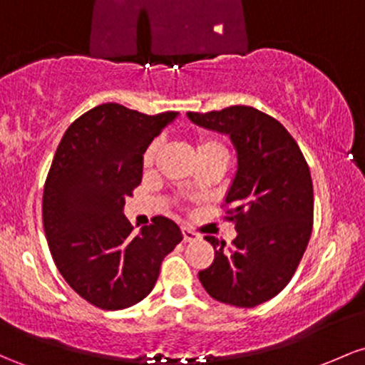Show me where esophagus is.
<instances>
[{"label": "esophagus", "mask_w": 365, "mask_h": 365, "mask_svg": "<svg viewBox=\"0 0 365 365\" xmlns=\"http://www.w3.org/2000/svg\"><path fill=\"white\" fill-rule=\"evenodd\" d=\"M182 235H183V241L185 242L197 241L199 239V234H195L194 230H190V228H187V227H182Z\"/></svg>", "instance_id": "34e87169"}]
</instances>
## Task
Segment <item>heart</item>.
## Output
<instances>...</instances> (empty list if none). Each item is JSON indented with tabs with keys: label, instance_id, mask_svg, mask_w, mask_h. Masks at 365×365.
<instances>
[{
	"label": "heart",
	"instance_id": "obj_1",
	"mask_svg": "<svg viewBox=\"0 0 365 365\" xmlns=\"http://www.w3.org/2000/svg\"><path fill=\"white\" fill-rule=\"evenodd\" d=\"M158 149H159V143L158 142H152L150 145L147 147L145 152H143V158H142L143 166H145V168L152 166V163H154V159H155V154H158ZM213 150H216V152H225V154H227V150H225V147H223V143L218 142V140H215V138L202 137V138L197 140V143H195V154H197V155L199 154H204V152H213Z\"/></svg>",
	"mask_w": 365,
	"mask_h": 365
}]
</instances>
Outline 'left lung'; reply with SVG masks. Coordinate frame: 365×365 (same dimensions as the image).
Listing matches in <instances>:
<instances>
[{
  "label": "left lung",
  "instance_id": "8db88e82",
  "mask_svg": "<svg viewBox=\"0 0 365 365\" xmlns=\"http://www.w3.org/2000/svg\"><path fill=\"white\" fill-rule=\"evenodd\" d=\"M187 118L228 135L237 154V170L225 195L237 237L227 247L206 235L215 259L199 272V280L216 302L262 305L287 286L310 241L314 185L308 164L286 128L255 107L187 112Z\"/></svg>",
  "mask_w": 365,
  "mask_h": 365
}]
</instances>
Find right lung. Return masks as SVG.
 <instances>
[{
  "label": "right lung",
  "instance_id": "add662e5",
  "mask_svg": "<svg viewBox=\"0 0 365 365\" xmlns=\"http://www.w3.org/2000/svg\"><path fill=\"white\" fill-rule=\"evenodd\" d=\"M176 115L102 103L67 128L55 152L43 192L48 247L66 282L103 310L142 302L164 256L183 239L164 216L133 235L123 213L124 199L142 182L143 152Z\"/></svg>",
  "mask_w": 365,
  "mask_h": 365
}]
</instances>
